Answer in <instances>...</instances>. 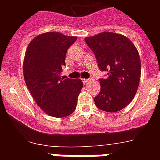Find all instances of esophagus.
Here are the masks:
<instances>
[{
  "label": "esophagus",
  "mask_w": 160,
  "mask_h": 160,
  "mask_svg": "<svg viewBox=\"0 0 160 160\" xmlns=\"http://www.w3.org/2000/svg\"><path fill=\"white\" fill-rule=\"evenodd\" d=\"M82 80L83 83H87V82H88L89 81H90V79H87V78H82Z\"/></svg>",
  "instance_id": "esophagus-1"
}]
</instances>
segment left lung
<instances>
[{"label":"left lung","instance_id":"1","mask_svg":"<svg viewBox=\"0 0 160 160\" xmlns=\"http://www.w3.org/2000/svg\"><path fill=\"white\" fill-rule=\"evenodd\" d=\"M94 52L101 71V90L94 98L96 107L103 111L116 112L125 108L137 92L141 75L139 54L129 38L118 33L103 32L85 38Z\"/></svg>","mask_w":160,"mask_h":160}]
</instances>
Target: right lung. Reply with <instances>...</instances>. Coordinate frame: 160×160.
Instances as JSON below:
<instances>
[{
  "label": "right lung",
  "instance_id": "obj_1",
  "mask_svg": "<svg viewBox=\"0 0 160 160\" xmlns=\"http://www.w3.org/2000/svg\"><path fill=\"white\" fill-rule=\"evenodd\" d=\"M77 40L58 32H48L31 41L25 52V84L38 107L47 114L63 118L75 111L82 88L81 79L61 77L67 49Z\"/></svg>",
  "mask_w": 160,
  "mask_h": 160
}]
</instances>
